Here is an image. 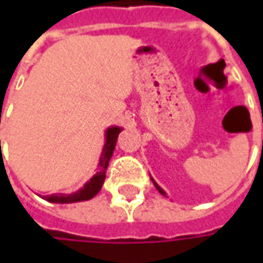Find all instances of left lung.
I'll list each match as a JSON object with an SVG mask.
<instances>
[{
	"label": "left lung",
	"mask_w": 263,
	"mask_h": 263,
	"mask_svg": "<svg viewBox=\"0 0 263 263\" xmlns=\"http://www.w3.org/2000/svg\"><path fill=\"white\" fill-rule=\"evenodd\" d=\"M152 182H154L155 187H156V189H158V190H159V193H160V194H163V196H166V193H165V192H163V190H162V189H160L159 186H158V184H156V183H155V180H154V179H152Z\"/></svg>",
	"instance_id": "1"
}]
</instances>
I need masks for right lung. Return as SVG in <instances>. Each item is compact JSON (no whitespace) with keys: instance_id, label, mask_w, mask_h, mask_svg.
<instances>
[{"instance_id":"obj_1","label":"right lung","mask_w":263,"mask_h":263,"mask_svg":"<svg viewBox=\"0 0 263 263\" xmlns=\"http://www.w3.org/2000/svg\"><path fill=\"white\" fill-rule=\"evenodd\" d=\"M120 132L121 128H118V126L108 128V131L105 134V145H104L103 154H101L100 163H98V172L90 179V182L86 183L84 187L79 192H76V193L69 194V196L67 194H50V196H46L43 198L50 201V203H76V201H84V200H90V198L94 197L101 190V186L105 180V171L108 167V162L112 156L117 138H118Z\"/></svg>"}]
</instances>
